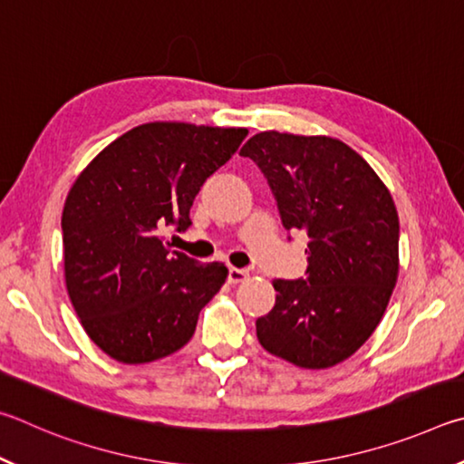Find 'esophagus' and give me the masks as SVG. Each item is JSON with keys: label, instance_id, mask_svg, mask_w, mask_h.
Instances as JSON below:
<instances>
[{"label": "esophagus", "instance_id": "1", "mask_svg": "<svg viewBox=\"0 0 464 464\" xmlns=\"http://www.w3.org/2000/svg\"><path fill=\"white\" fill-rule=\"evenodd\" d=\"M248 279V271L245 269H237V266H232L230 271H227V283H232V285H237V283H242Z\"/></svg>", "mask_w": 464, "mask_h": 464}]
</instances>
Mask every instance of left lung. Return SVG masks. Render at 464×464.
Segmentation results:
<instances>
[{
  "instance_id": "1",
  "label": "left lung",
  "mask_w": 464,
  "mask_h": 464,
  "mask_svg": "<svg viewBox=\"0 0 464 464\" xmlns=\"http://www.w3.org/2000/svg\"><path fill=\"white\" fill-rule=\"evenodd\" d=\"M242 157L263 170L285 230L307 234V277L275 279L273 310L256 320L266 353L328 369L367 343L400 273V218L392 193L338 138L258 132Z\"/></svg>"
}]
</instances>
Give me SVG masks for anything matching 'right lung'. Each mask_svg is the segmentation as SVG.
<instances>
[{
    "mask_svg": "<svg viewBox=\"0 0 464 464\" xmlns=\"http://www.w3.org/2000/svg\"><path fill=\"white\" fill-rule=\"evenodd\" d=\"M246 128L149 121L116 138L81 170L63 209L64 283L87 336L124 364L152 362L189 343L224 263L170 250L167 234L226 165Z\"/></svg>",
    "mask_w": 464,
    "mask_h": 464,
    "instance_id": "1",
    "label": "right lung"
}]
</instances>
